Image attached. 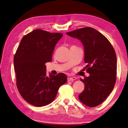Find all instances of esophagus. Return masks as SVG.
<instances>
[{"mask_svg":"<svg viewBox=\"0 0 128 128\" xmlns=\"http://www.w3.org/2000/svg\"><path fill=\"white\" fill-rule=\"evenodd\" d=\"M76 80V77H70L68 78V81H74Z\"/></svg>","mask_w":128,"mask_h":128,"instance_id":"esophagus-1","label":"esophagus"}]
</instances>
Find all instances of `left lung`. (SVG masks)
Listing matches in <instances>:
<instances>
[{
    "label": "left lung",
    "instance_id": "1",
    "mask_svg": "<svg viewBox=\"0 0 128 128\" xmlns=\"http://www.w3.org/2000/svg\"><path fill=\"white\" fill-rule=\"evenodd\" d=\"M67 35L81 40L84 48V61L88 77L80 80L85 88L79 95L80 101L94 107L103 103L113 90L116 80L115 51L107 38L90 27L67 32Z\"/></svg>",
    "mask_w": 128,
    "mask_h": 128
}]
</instances>
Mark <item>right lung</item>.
<instances>
[{"mask_svg":"<svg viewBox=\"0 0 128 128\" xmlns=\"http://www.w3.org/2000/svg\"><path fill=\"white\" fill-rule=\"evenodd\" d=\"M63 36L36 29L22 38L14 57L18 90L24 99L36 107L51 103L67 81L64 73L46 75L45 64L52 60L56 43Z\"/></svg>","mask_w":128,"mask_h":128,"instance_id":"obj_1","label":"right lung"}]
</instances>
